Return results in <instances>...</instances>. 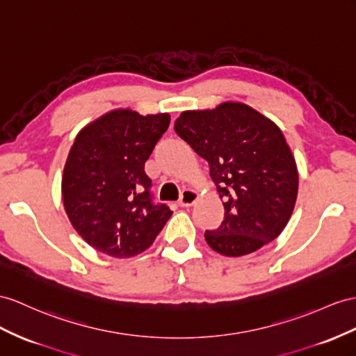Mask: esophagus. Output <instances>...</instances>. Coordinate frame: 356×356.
Masks as SVG:
<instances>
[{"label":"esophagus","instance_id":"esophagus-1","mask_svg":"<svg viewBox=\"0 0 356 356\" xmlns=\"http://www.w3.org/2000/svg\"><path fill=\"white\" fill-rule=\"evenodd\" d=\"M198 200V193L194 189H185L184 193H181L180 195V200H179V204L181 207H189L193 206L195 202Z\"/></svg>","mask_w":356,"mask_h":356}]
</instances>
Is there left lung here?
I'll return each instance as SVG.
<instances>
[{"instance_id":"1","label":"left lung","mask_w":356,"mask_h":356,"mask_svg":"<svg viewBox=\"0 0 356 356\" xmlns=\"http://www.w3.org/2000/svg\"><path fill=\"white\" fill-rule=\"evenodd\" d=\"M175 131L209 163L224 221L206 230L209 247L241 257L277 239L298 197V167L286 136L257 109L227 100L212 109L181 111Z\"/></svg>"}]
</instances>
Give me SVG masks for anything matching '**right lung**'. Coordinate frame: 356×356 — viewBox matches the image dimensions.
Returning a JSON list of instances; mask_svg holds the SVG:
<instances>
[{"label": "right lung", "instance_id": "add662e5", "mask_svg": "<svg viewBox=\"0 0 356 356\" xmlns=\"http://www.w3.org/2000/svg\"><path fill=\"white\" fill-rule=\"evenodd\" d=\"M170 126V114L117 108L81 129L63 170V204L90 247L115 259L147 250L172 212L154 206L144 163Z\"/></svg>", "mask_w": 356, "mask_h": 356}]
</instances>
